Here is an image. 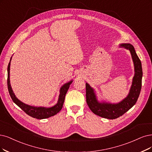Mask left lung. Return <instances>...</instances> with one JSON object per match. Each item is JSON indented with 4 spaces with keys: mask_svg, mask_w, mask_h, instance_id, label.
Returning a JSON list of instances; mask_svg holds the SVG:
<instances>
[{
    "mask_svg": "<svg viewBox=\"0 0 152 152\" xmlns=\"http://www.w3.org/2000/svg\"><path fill=\"white\" fill-rule=\"evenodd\" d=\"M120 48H123L130 50L134 64V74L132 84L128 96L118 103L99 102L94 89L86 83V102L89 109L93 113L104 118L113 120L125 113L135 104L139 97L142 88V80L143 76L142 63L131 44H120Z\"/></svg>",
    "mask_w": 152,
    "mask_h": 152,
    "instance_id": "obj_1",
    "label": "left lung"
}]
</instances>
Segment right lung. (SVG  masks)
Masks as SVG:
<instances>
[{
  "mask_svg": "<svg viewBox=\"0 0 152 152\" xmlns=\"http://www.w3.org/2000/svg\"><path fill=\"white\" fill-rule=\"evenodd\" d=\"M12 57L10 58V62L7 67V86H8V90L10 94V96L12 98L13 102L18 105L19 108H20L23 110L26 114L29 115L30 116L34 118L37 119H45L48 118L50 116H53L57 114L59 111L63 108V103L64 102L66 94L68 90V89L70 86V85L73 81L72 80L67 82L62 86L59 90V95L58 102L55 105L51 106V107H37V106H32L26 104L20 101L15 96V94L13 92L10 83V61Z\"/></svg>",
  "mask_w": 152,
  "mask_h": 152,
  "instance_id": "obj_1",
  "label": "right lung"
}]
</instances>
